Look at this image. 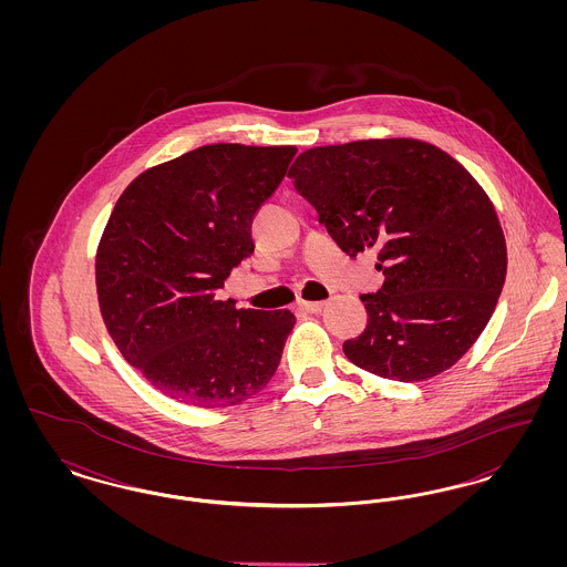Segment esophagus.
Listing matches in <instances>:
<instances>
[{
	"label": "esophagus",
	"instance_id": "34e87169",
	"mask_svg": "<svg viewBox=\"0 0 567 567\" xmlns=\"http://www.w3.org/2000/svg\"><path fill=\"white\" fill-rule=\"evenodd\" d=\"M323 301H299L297 303V310H301V312H310V315H317V312H321L323 310Z\"/></svg>",
	"mask_w": 567,
	"mask_h": 567
}]
</instances>
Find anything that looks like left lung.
<instances>
[{
	"label": "left lung",
	"instance_id": "8db88e82",
	"mask_svg": "<svg viewBox=\"0 0 567 567\" xmlns=\"http://www.w3.org/2000/svg\"><path fill=\"white\" fill-rule=\"evenodd\" d=\"M289 176L349 255L374 248L384 282L363 293L368 327L344 342L357 368L419 382L483 333L506 280V240L485 190L437 146L359 140L317 146Z\"/></svg>",
	"mask_w": 567,
	"mask_h": 567
}]
</instances>
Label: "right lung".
Here are the masks:
<instances>
[{"instance_id":"obj_1","label":"right lung","mask_w":567,"mask_h":567,"mask_svg":"<svg viewBox=\"0 0 567 567\" xmlns=\"http://www.w3.org/2000/svg\"><path fill=\"white\" fill-rule=\"evenodd\" d=\"M296 146L208 144L140 174L102 236L95 280L123 357L181 404H240L270 382L296 324L291 310L218 299L255 250V213Z\"/></svg>"}]
</instances>
